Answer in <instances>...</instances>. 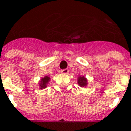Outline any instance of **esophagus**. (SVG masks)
<instances>
[{
    "label": "esophagus",
    "instance_id": "obj_1",
    "mask_svg": "<svg viewBox=\"0 0 131 131\" xmlns=\"http://www.w3.org/2000/svg\"><path fill=\"white\" fill-rule=\"evenodd\" d=\"M61 72H62V74H67L69 72V69H62V70H61Z\"/></svg>",
    "mask_w": 131,
    "mask_h": 131
}]
</instances>
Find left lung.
<instances>
[{
  "instance_id": "8db88e82",
  "label": "left lung",
  "mask_w": 131,
  "mask_h": 131,
  "mask_svg": "<svg viewBox=\"0 0 131 131\" xmlns=\"http://www.w3.org/2000/svg\"><path fill=\"white\" fill-rule=\"evenodd\" d=\"M78 84L81 86H84L86 85V79L84 77H79L78 78Z\"/></svg>"
}]
</instances>
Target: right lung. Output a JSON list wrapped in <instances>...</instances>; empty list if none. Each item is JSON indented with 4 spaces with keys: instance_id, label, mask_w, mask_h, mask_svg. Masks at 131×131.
<instances>
[{
    "instance_id": "obj_1",
    "label": "right lung",
    "mask_w": 131,
    "mask_h": 131,
    "mask_svg": "<svg viewBox=\"0 0 131 131\" xmlns=\"http://www.w3.org/2000/svg\"><path fill=\"white\" fill-rule=\"evenodd\" d=\"M50 81V77H45L41 79V83L40 84V89H43V88H45L47 86V84Z\"/></svg>"
}]
</instances>
